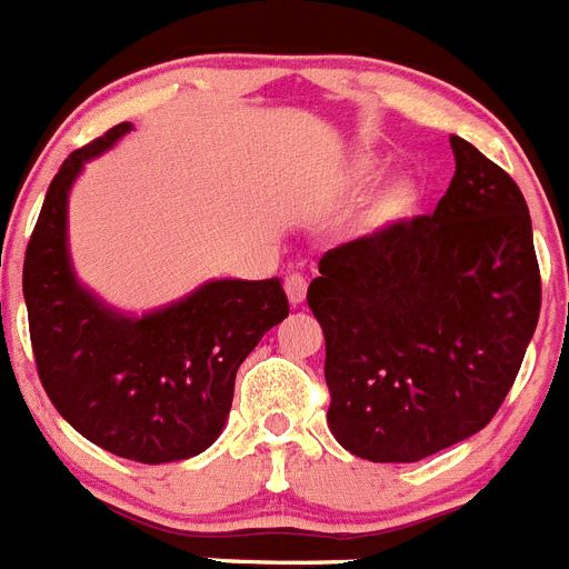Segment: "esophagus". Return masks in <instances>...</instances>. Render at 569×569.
<instances>
[{
    "instance_id": "34e87169",
    "label": "esophagus",
    "mask_w": 569,
    "mask_h": 569,
    "mask_svg": "<svg viewBox=\"0 0 569 569\" xmlns=\"http://www.w3.org/2000/svg\"><path fill=\"white\" fill-rule=\"evenodd\" d=\"M306 289H309V283H306V278H303V274H298V271L286 278V298H289L291 306L303 303Z\"/></svg>"
}]
</instances>
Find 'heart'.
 Masks as SVG:
<instances>
[{
  "label": "heart",
  "instance_id": "obj_1",
  "mask_svg": "<svg viewBox=\"0 0 569 569\" xmlns=\"http://www.w3.org/2000/svg\"><path fill=\"white\" fill-rule=\"evenodd\" d=\"M360 171H369V168H372V162H369V160H363V162H360Z\"/></svg>",
  "mask_w": 569,
  "mask_h": 569
}]
</instances>
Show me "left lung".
Returning <instances> with one entry per match:
<instances>
[{
	"mask_svg": "<svg viewBox=\"0 0 569 569\" xmlns=\"http://www.w3.org/2000/svg\"><path fill=\"white\" fill-rule=\"evenodd\" d=\"M449 146L438 209L329 249L306 295L326 338V421L375 463L421 461L487 427L538 323L521 189L467 140Z\"/></svg>",
	"mask_w": 569,
	"mask_h": 569,
	"instance_id": "obj_1",
	"label": "left lung"
}]
</instances>
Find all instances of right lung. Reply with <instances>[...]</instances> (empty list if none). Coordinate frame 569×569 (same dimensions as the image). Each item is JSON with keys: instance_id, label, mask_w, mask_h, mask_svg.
I'll return each instance as SVG.
<instances>
[{"instance_id": "add662e5", "label": "right lung", "mask_w": 569, "mask_h": 569, "mask_svg": "<svg viewBox=\"0 0 569 569\" xmlns=\"http://www.w3.org/2000/svg\"><path fill=\"white\" fill-rule=\"evenodd\" d=\"M128 131L122 122L62 162L24 251L22 291L39 380L59 415L113 456L168 463L200 456L223 432L237 369L289 300L278 278H223L131 315L77 278L68 197L86 162Z\"/></svg>"}]
</instances>
